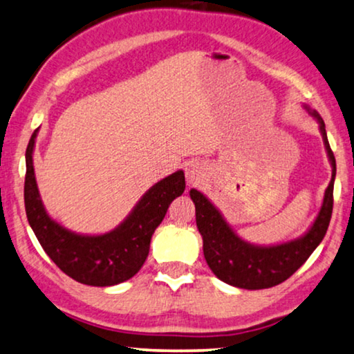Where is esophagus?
Returning <instances> with one entry per match:
<instances>
[{
	"label": "esophagus",
	"instance_id": "1",
	"mask_svg": "<svg viewBox=\"0 0 354 354\" xmlns=\"http://www.w3.org/2000/svg\"><path fill=\"white\" fill-rule=\"evenodd\" d=\"M205 167L201 162L192 160L186 167V179L189 184H201L205 179Z\"/></svg>",
	"mask_w": 354,
	"mask_h": 354
}]
</instances>
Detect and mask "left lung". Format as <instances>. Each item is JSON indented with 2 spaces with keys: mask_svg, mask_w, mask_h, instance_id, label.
Listing matches in <instances>:
<instances>
[{
  "mask_svg": "<svg viewBox=\"0 0 354 354\" xmlns=\"http://www.w3.org/2000/svg\"><path fill=\"white\" fill-rule=\"evenodd\" d=\"M310 113L319 123L322 141L332 165V179L326 189L324 201L315 223L301 237L277 245H255L245 242L232 231L220 210L201 191L191 189L189 192L196 205L197 229L203 239V257L207 265L213 274L229 286L260 290L287 281L310 258L326 236L332 216L337 167L335 157L328 146L324 120L316 111H310Z\"/></svg>",
  "mask_w": 354,
  "mask_h": 354,
  "instance_id": "8db88e82",
  "label": "left lung"
}]
</instances>
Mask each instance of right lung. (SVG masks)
Wrapping results in <instances>:
<instances>
[{"mask_svg": "<svg viewBox=\"0 0 354 354\" xmlns=\"http://www.w3.org/2000/svg\"><path fill=\"white\" fill-rule=\"evenodd\" d=\"M38 129L26 152V212L43 250L61 271L80 283L109 287L125 282L141 270L149 255L152 234L167 215L168 207L186 187L184 171L160 179L144 194L131 213L111 232L89 236L64 227L48 215L35 179L33 149Z\"/></svg>", "mask_w": 354, "mask_h": 354, "instance_id": "1", "label": "right lung"}]
</instances>
